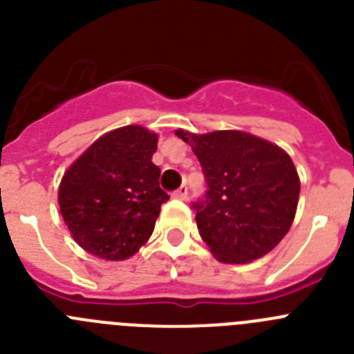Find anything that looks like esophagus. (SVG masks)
I'll return each mask as SVG.
<instances>
[{"mask_svg":"<svg viewBox=\"0 0 354 354\" xmlns=\"http://www.w3.org/2000/svg\"><path fill=\"white\" fill-rule=\"evenodd\" d=\"M174 196H175V198H179V200H186L187 198V186H184V184H183L179 189H175Z\"/></svg>","mask_w":354,"mask_h":354,"instance_id":"1","label":"esophagus"}]
</instances>
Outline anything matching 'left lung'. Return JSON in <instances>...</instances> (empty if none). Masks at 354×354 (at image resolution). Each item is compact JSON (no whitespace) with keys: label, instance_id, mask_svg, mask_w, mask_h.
<instances>
[{"label":"left lung","instance_id":"left-lung-1","mask_svg":"<svg viewBox=\"0 0 354 354\" xmlns=\"http://www.w3.org/2000/svg\"><path fill=\"white\" fill-rule=\"evenodd\" d=\"M189 143L205 175V200L195 202L196 227L225 264L264 257L289 232L299 198V177L286 150L241 131L193 134Z\"/></svg>","mask_w":354,"mask_h":354}]
</instances>
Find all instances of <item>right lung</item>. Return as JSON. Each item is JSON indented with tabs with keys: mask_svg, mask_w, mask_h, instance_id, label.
Masks as SVG:
<instances>
[{
	"mask_svg": "<svg viewBox=\"0 0 354 354\" xmlns=\"http://www.w3.org/2000/svg\"><path fill=\"white\" fill-rule=\"evenodd\" d=\"M156 149L158 134L126 126L106 133L68 167L58 204L81 248L106 261H124L149 241L170 198L159 187Z\"/></svg>",
	"mask_w": 354,
	"mask_h": 354,
	"instance_id": "right-lung-1",
	"label": "right lung"
}]
</instances>
